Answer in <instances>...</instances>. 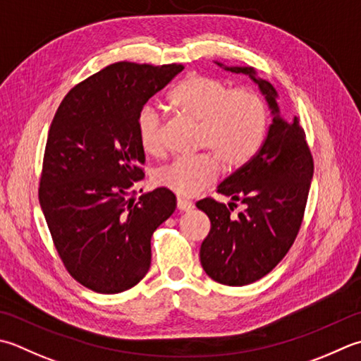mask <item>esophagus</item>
Segmentation results:
<instances>
[{
  "mask_svg": "<svg viewBox=\"0 0 361 361\" xmlns=\"http://www.w3.org/2000/svg\"><path fill=\"white\" fill-rule=\"evenodd\" d=\"M176 208H178L180 211H190V209L194 208V204L190 203L189 200H186V199H181V197H180V199L176 200Z\"/></svg>",
  "mask_w": 361,
  "mask_h": 361,
  "instance_id": "34e87169",
  "label": "esophagus"
}]
</instances>
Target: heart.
Instances as JSON below:
<instances>
[{"label":"heart","instance_id":"heart-1","mask_svg":"<svg viewBox=\"0 0 361 361\" xmlns=\"http://www.w3.org/2000/svg\"><path fill=\"white\" fill-rule=\"evenodd\" d=\"M169 106L197 122V148L159 169L157 183L178 195L199 194L213 183L221 162L227 171L244 167L263 144L267 112L263 97L252 87L231 89L219 78L190 73L167 95ZM140 147L158 157L164 152V118L157 106L144 104L136 117Z\"/></svg>","mask_w":361,"mask_h":361}]
</instances>
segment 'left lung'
Here are the masks:
<instances>
[{"mask_svg":"<svg viewBox=\"0 0 361 361\" xmlns=\"http://www.w3.org/2000/svg\"><path fill=\"white\" fill-rule=\"evenodd\" d=\"M225 68L249 75L275 116L255 157L219 185L217 192L233 199L228 207L211 197L195 203L211 221L200 247L204 272L217 283L244 286L269 274L291 249L305 214L314 164L299 118L279 116L272 84L258 80L252 67ZM235 201L245 204L238 216L231 214Z\"/></svg>","mask_w":361,"mask_h":361,"instance_id":"obj_1","label":"left lung"}]
</instances>
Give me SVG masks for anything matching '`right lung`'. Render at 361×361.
Returning <instances> with one entry per match:
<instances>
[{"mask_svg":"<svg viewBox=\"0 0 361 361\" xmlns=\"http://www.w3.org/2000/svg\"><path fill=\"white\" fill-rule=\"evenodd\" d=\"M181 70L111 63L63 97L49 126L39 202L62 264L95 293H123L145 277L153 233L175 211L167 188L136 200L145 162L136 117Z\"/></svg>","mask_w":361,"mask_h":361,"instance_id":"add662e5","label":"right lung"}]
</instances>
